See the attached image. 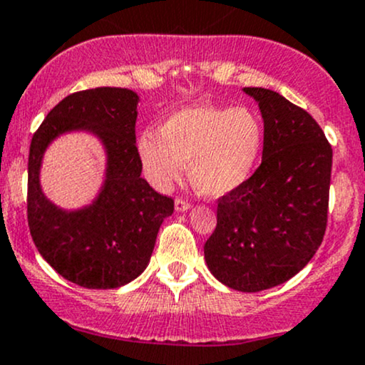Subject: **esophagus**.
I'll use <instances>...</instances> for the list:
<instances>
[{"label":"esophagus","mask_w":365,"mask_h":365,"mask_svg":"<svg viewBox=\"0 0 365 365\" xmlns=\"http://www.w3.org/2000/svg\"><path fill=\"white\" fill-rule=\"evenodd\" d=\"M192 207V204L188 202L187 199H183V197H177V200H175V209L178 210V212H185Z\"/></svg>","instance_id":"34e87169"}]
</instances>
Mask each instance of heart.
<instances>
[{"label": "heart", "mask_w": 365, "mask_h": 365, "mask_svg": "<svg viewBox=\"0 0 365 365\" xmlns=\"http://www.w3.org/2000/svg\"><path fill=\"white\" fill-rule=\"evenodd\" d=\"M263 153V125L245 107L197 105L171 113L160 133L146 130L138 155L149 182L168 187L183 173L199 194L222 197L253 177Z\"/></svg>", "instance_id": "1"}]
</instances>
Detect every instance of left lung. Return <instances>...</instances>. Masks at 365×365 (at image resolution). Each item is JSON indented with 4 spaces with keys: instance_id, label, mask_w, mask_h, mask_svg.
<instances>
[{
    "instance_id": "left-lung-1",
    "label": "left lung",
    "mask_w": 365,
    "mask_h": 365,
    "mask_svg": "<svg viewBox=\"0 0 365 365\" xmlns=\"http://www.w3.org/2000/svg\"><path fill=\"white\" fill-rule=\"evenodd\" d=\"M243 91L262 112V163L245 185L217 200V226L204 257L219 282L258 292L294 277L322 245L333 153L301 107L267 88Z\"/></svg>"
}]
</instances>
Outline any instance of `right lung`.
<instances>
[{"instance_id":"1","label":"right lung","mask_w":365,"mask_h":365,"mask_svg":"<svg viewBox=\"0 0 365 365\" xmlns=\"http://www.w3.org/2000/svg\"><path fill=\"white\" fill-rule=\"evenodd\" d=\"M138 102V93L127 88L76 91L47 113L30 144V235L43 260L81 287L117 289L139 277L151 258L161 222L173 214V199L158 194L140 177ZM74 130H86L101 139L108 168L96 200L66 211L43 195L40 166L51 140Z\"/></svg>"}]
</instances>
